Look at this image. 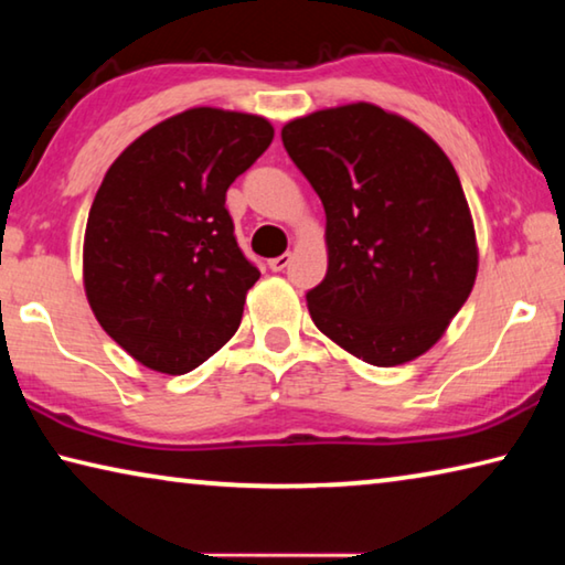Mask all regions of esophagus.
I'll return each instance as SVG.
<instances>
[{
    "label": "esophagus",
    "instance_id": "34e87169",
    "mask_svg": "<svg viewBox=\"0 0 565 565\" xmlns=\"http://www.w3.org/2000/svg\"><path fill=\"white\" fill-rule=\"evenodd\" d=\"M289 262H291V254H281V256H276V259L269 262V269L271 271H284L286 266H289Z\"/></svg>",
    "mask_w": 565,
    "mask_h": 565
}]
</instances>
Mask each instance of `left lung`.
I'll use <instances>...</instances> for the list:
<instances>
[{"label":"left lung","mask_w":565,"mask_h":565,"mask_svg":"<svg viewBox=\"0 0 565 565\" xmlns=\"http://www.w3.org/2000/svg\"><path fill=\"white\" fill-rule=\"evenodd\" d=\"M281 139L327 212L329 269L306 294L317 329L371 366L418 359L478 271L451 159L414 121L369 102L291 119Z\"/></svg>","instance_id":"1"}]
</instances>
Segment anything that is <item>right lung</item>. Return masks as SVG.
<instances>
[{"label": "right lung", "instance_id": "add662e5", "mask_svg": "<svg viewBox=\"0 0 565 565\" xmlns=\"http://www.w3.org/2000/svg\"><path fill=\"white\" fill-rule=\"evenodd\" d=\"M256 114L194 107L141 134L109 167L84 232V291L102 329L159 374H186L242 323L259 269L226 189L269 149Z\"/></svg>", "mask_w": 565, "mask_h": 565}]
</instances>
